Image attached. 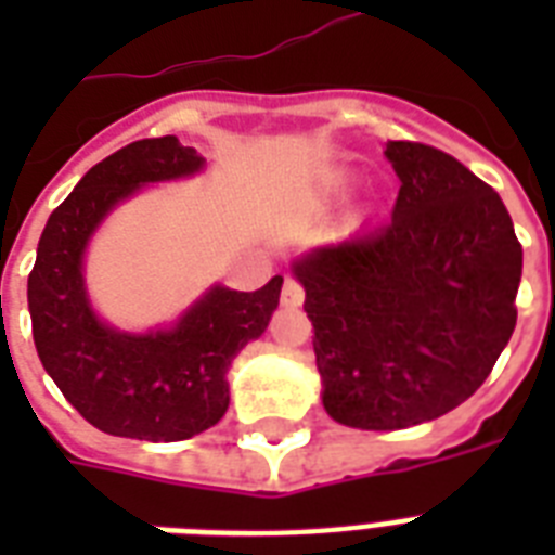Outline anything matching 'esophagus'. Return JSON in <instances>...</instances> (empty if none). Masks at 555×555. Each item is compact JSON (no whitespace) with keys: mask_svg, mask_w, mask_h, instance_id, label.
Masks as SVG:
<instances>
[{"mask_svg":"<svg viewBox=\"0 0 555 555\" xmlns=\"http://www.w3.org/2000/svg\"><path fill=\"white\" fill-rule=\"evenodd\" d=\"M302 285L296 282L294 276H285V287H282V305H291V308H296V305H302Z\"/></svg>","mask_w":555,"mask_h":555,"instance_id":"obj_1","label":"esophagus"}]
</instances>
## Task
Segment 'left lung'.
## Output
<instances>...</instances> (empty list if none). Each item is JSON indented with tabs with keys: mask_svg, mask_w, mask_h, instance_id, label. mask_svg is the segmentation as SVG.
I'll list each match as a JSON object with an SVG mask.
<instances>
[{
	"mask_svg": "<svg viewBox=\"0 0 555 555\" xmlns=\"http://www.w3.org/2000/svg\"><path fill=\"white\" fill-rule=\"evenodd\" d=\"M391 221L296 261L325 412L405 429L473 397L516 328L521 244L504 201L447 152L391 141Z\"/></svg>",
	"mask_w": 555,
	"mask_h": 555,
	"instance_id": "left-lung-1",
	"label": "left lung"
}]
</instances>
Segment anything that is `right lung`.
<instances>
[{
	"label": "right lung",
	"mask_w": 555,
	"mask_h": 555,
	"mask_svg": "<svg viewBox=\"0 0 555 555\" xmlns=\"http://www.w3.org/2000/svg\"><path fill=\"white\" fill-rule=\"evenodd\" d=\"M201 164L176 134L129 143L82 176L39 235L28 276L34 346L65 400L106 435L172 443L216 426L230 405L227 369L276 311L282 276L253 294L212 287L176 328L143 337L108 328L89 308L82 250L94 227L138 186Z\"/></svg>",
	"instance_id": "add662e5"
}]
</instances>
